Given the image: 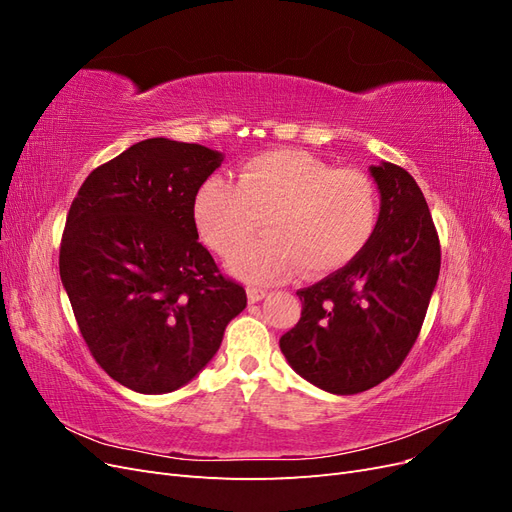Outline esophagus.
I'll list each match as a JSON object with an SVG mask.
<instances>
[{"mask_svg": "<svg viewBox=\"0 0 512 512\" xmlns=\"http://www.w3.org/2000/svg\"><path fill=\"white\" fill-rule=\"evenodd\" d=\"M267 297V290L262 288H247V299H250V303H258Z\"/></svg>", "mask_w": 512, "mask_h": 512, "instance_id": "esophagus-1", "label": "esophagus"}]
</instances>
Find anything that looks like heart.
I'll use <instances>...</instances> for the list:
<instances>
[{
  "label": "heart",
  "mask_w": 512,
  "mask_h": 512,
  "mask_svg": "<svg viewBox=\"0 0 512 512\" xmlns=\"http://www.w3.org/2000/svg\"><path fill=\"white\" fill-rule=\"evenodd\" d=\"M267 219L270 235L241 248L230 271L250 284L297 273H331L361 254L378 220L374 181L361 170L333 168L312 153L280 149L241 166L239 183L207 179L194 220L207 245L228 256Z\"/></svg>",
  "instance_id": "heart-1"
}]
</instances>
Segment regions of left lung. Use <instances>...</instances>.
Here are the masks:
<instances>
[{
    "label": "left lung",
    "mask_w": 512,
    "mask_h": 512,
    "mask_svg": "<svg viewBox=\"0 0 512 512\" xmlns=\"http://www.w3.org/2000/svg\"><path fill=\"white\" fill-rule=\"evenodd\" d=\"M380 213L367 245L344 269L299 290L303 312L280 348L301 378L356 395L395 374L414 346L440 275V241L408 170L369 166Z\"/></svg>",
    "instance_id": "1"
}]
</instances>
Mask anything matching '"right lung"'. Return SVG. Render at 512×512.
Returning a JSON list of instances; mask_svg holds the SVG:
<instances>
[{
    "mask_svg": "<svg viewBox=\"0 0 512 512\" xmlns=\"http://www.w3.org/2000/svg\"><path fill=\"white\" fill-rule=\"evenodd\" d=\"M220 151L147 138L98 166L72 200L59 275L89 352L145 395L181 389L220 350L247 297L198 243L194 200Z\"/></svg>",
    "mask_w": 512,
    "mask_h": 512,
    "instance_id": "obj_1",
    "label": "right lung"
}]
</instances>
